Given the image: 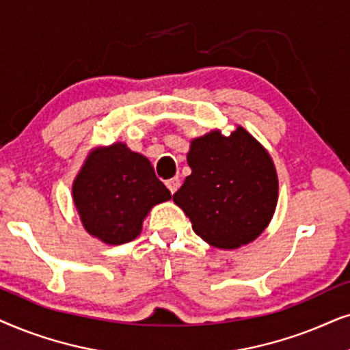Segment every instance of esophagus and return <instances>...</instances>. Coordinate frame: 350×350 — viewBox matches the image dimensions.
Segmentation results:
<instances>
[{
	"label": "esophagus",
	"instance_id": "obj_1",
	"mask_svg": "<svg viewBox=\"0 0 350 350\" xmlns=\"http://www.w3.org/2000/svg\"><path fill=\"white\" fill-rule=\"evenodd\" d=\"M166 185H167V189H170V192L174 193L176 190L180 187V180H179V178H171L170 180H166Z\"/></svg>",
	"mask_w": 350,
	"mask_h": 350
}]
</instances>
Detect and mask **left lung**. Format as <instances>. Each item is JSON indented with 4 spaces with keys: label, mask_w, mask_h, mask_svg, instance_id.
<instances>
[{
    "label": "left lung",
    "mask_w": 350,
    "mask_h": 350,
    "mask_svg": "<svg viewBox=\"0 0 350 350\" xmlns=\"http://www.w3.org/2000/svg\"><path fill=\"white\" fill-rule=\"evenodd\" d=\"M192 174L172 195L192 229L217 248H239L262 234L277 206L278 179L264 147L237 128L230 136L213 131L192 141Z\"/></svg>",
    "instance_id": "8db88e82"
}]
</instances>
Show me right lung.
I'll use <instances>...</instances> for the list:
<instances>
[{
    "instance_id": "right-lung-1",
    "label": "right lung",
    "mask_w": 350,
    "mask_h": 350,
    "mask_svg": "<svg viewBox=\"0 0 350 350\" xmlns=\"http://www.w3.org/2000/svg\"><path fill=\"white\" fill-rule=\"evenodd\" d=\"M171 198L150 161L124 144L91 153L73 183V200L85 229L109 245L141 234L153 204Z\"/></svg>"
}]
</instances>
